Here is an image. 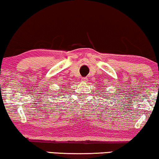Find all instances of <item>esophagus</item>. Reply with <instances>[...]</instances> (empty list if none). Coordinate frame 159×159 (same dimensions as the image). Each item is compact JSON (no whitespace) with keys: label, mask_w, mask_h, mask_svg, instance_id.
Masks as SVG:
<instances>
[{"label":"esophagus","mask_w":159,"mask_h":159,"mask_svg":"<svg viewBox=\"0 0 159 159\" xmlns=\"http://www.w3.org/2000/svg\"><path fill=\"white\" fill-rule=\"evenodd\" d=\"M81 81H83V82H87V78H81Z\"/></svg>","instance_id":"1"}]
</instances>
